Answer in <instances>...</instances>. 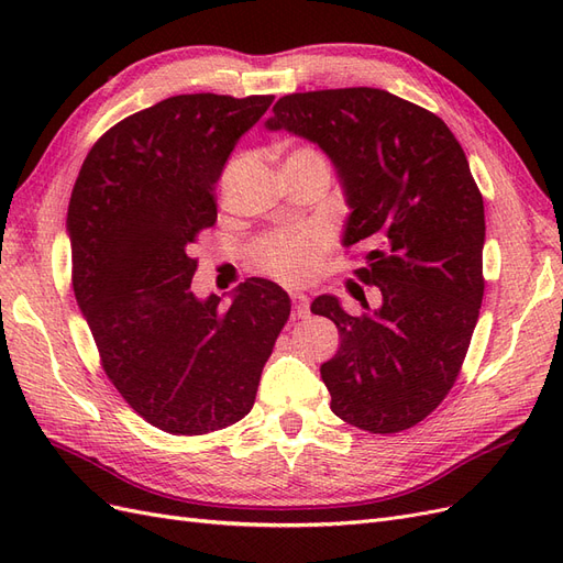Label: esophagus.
<instances>
[{
    "instance_id": "obj_1",
    "label": "esophagus",
    "mask_w": 563,
    "mask_h": 563,
    "mask_svg": "<svg viewBox=\"0 0 563 563\" xmlns=\"http://www.w3.org/2000/svg\"><path fill=\"white\" fill-rule=\"evenodd\" d=\"M291 298H294V317H298V319L308 317L310 314V298L305 294H294Z\"/></svg>"
}]
</instances>
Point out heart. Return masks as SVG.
<instances>
[{
    "label": "heart",
    "instance_id": "1",
    "mask_svg": "<svg viewBox=\"0 0 563 563\" xmlns=\"http://www.w3.org/2000/svg\"><path fill=\"white\" fill-rule=\"evenodd\" d=\"M296 152H310L317 155L314 150H296ZM323 253V240L321 234L312 230L302 232H282L272 234L263 240L255 249V265H258L267 275L277 277L286 284H296L308 279L319 258Z\"/></svg>",
    "mask_w": 563,
    "mask_h": 563
}]
</instances>
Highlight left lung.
<instances>
[{
    "instance_id": "1",
    "label": "left lung",
    "mask_w": 563,
    "mask_h": 563,
    "mask_svg": "<svg viewBox=\"0 0 563 563\" xmlns=\"http://www.w3.org/2000/svg\"><path fill=\"white\" fill-rule=\"evenodd\" d=\"M272 112L269 131L319 145L335 166L343 246L364 253L354 275L380 291L360 317L335 296L312 302L340 333L321 364L331 411L373 434L413 428L453 387L484 298V199L465 152L437 114L383 89L291 93Z\"/></svg>"
}]
</instances>
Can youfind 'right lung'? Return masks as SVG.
<instances>
[{
  "instance_id": "add662e5",
  "label": "right lung",
  "mask_w": 563,
  "mask_h": 563,
  "mask_svg": "<svg viewBox=\"0 0 563 563\" xmlns=\"http://www.w3.org/2000/svg\"><path fill=\"white\" fill-rule=\"evenodd\" d=\"M272 100L166 98L100 135L73 187L77 305L119 395L168 434L242 420L291 314V298L269 279L236 286L230 308L190 288V246L218 218L216 183Z\"/></svg>"
}]
</instances>
